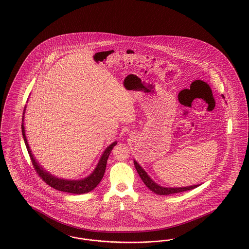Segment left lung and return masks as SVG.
Segmentation results:
<instances>
[{"label":"left lung","instance_id":"left-lung-1","mask_svg":"<svg viewBox=\"0 0 249 249\" xmlns=\"http://www.w3.org/2000/svg\"><path fill=\"white\" fill-rule=\"evenodd\" d=\"M135 168L137 169L139 175L141 177L142 181L144 182V184L147 186V188H149L152 192H154L155 194L158 195H171V194H175V193H179V192H184V191H188L191 190L193 188L198 187L199 185H194V186H190V187H184V188H164L161 186H159L157 183H155L149 176L147 174V172L140 166V164L138 162L134 160Z\"/></svg>","mask_w":249,"mask_h":249}]
</instances>
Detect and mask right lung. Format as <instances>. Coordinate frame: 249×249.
<instances>
[{"instance_id": "right-lung-1", "label": "right lung", "mask_w": 249, "mask_h": 249, "mask_svg": "<svg viewBox=\"0 0 249 249\" xmlns=\"http://www.w3.org/2000/svg\"><path fill=\"white\" fill-rule=\"evenodd\" d=\"M25 110V109H24ZM24 115V112H23ZM24 116H22V121H23ZM23 122V121H22ZM21 131H22V137L24 140V143L26 145L27 148L28 153L31 157V160L33 162L34 169L36 170L37 174L40 176V178H42V180L46 182L49 186H51L52 188H55L59 191H63V192H67V193H71V194H84L88 193L91 190H93L101 182L104 173H105V169H106V165H107V160L108 156L110 154L111 150L114 146H116L117 142H113L112 144H110L107 147L105 151L103 152V154L101 157V160L98 163L97 167L95 168L94 171L90 174V175L83 178V179H79V180H68V179H61L57 177L50 174L46 170H44L43 168H41L39 163L35 160L34 155L32 153L29 144H28L27 139H26V135H25V129H24V125L23 123L21 124Z\"/></svg>"}]
</instances>
